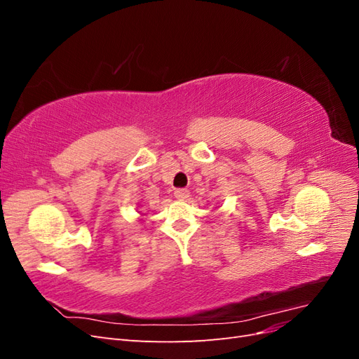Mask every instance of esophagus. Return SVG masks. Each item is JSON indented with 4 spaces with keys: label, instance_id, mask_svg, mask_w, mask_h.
Instances as JSON below:
<instances>
[{
    "label": "esophagus",
    "instance_id": "34e87169",
    "mask_svg": "<svg viewBox=\"0 0 359 359\" xmlns=\"http://www.w3.org/2000/svg\"><path fill=\"white\" fill-rule=\"evenodd\" d=\"M173 196H175L178 201H186L190 196V191L187 189H178L173 193Z\"/></svg>",
    "mask_w": 359,
    "mask_h": 359
}]
</instances>
